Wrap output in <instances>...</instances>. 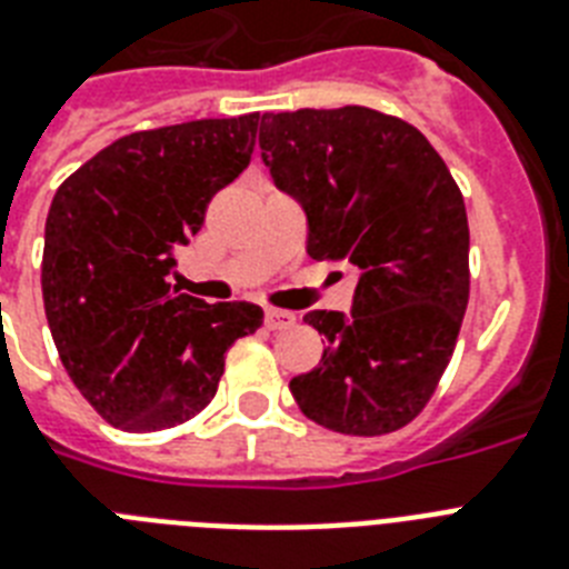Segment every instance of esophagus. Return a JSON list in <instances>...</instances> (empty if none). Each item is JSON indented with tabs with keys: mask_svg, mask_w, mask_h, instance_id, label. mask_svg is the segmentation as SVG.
<instances>
[{
	"mask_svg": "<svg viewBox=\"0 0 569 569\" xmlns=\"http://www.w3.org/2000/svg\"><path fill=\"white\" fill-rule=\"evenodd\" d=\"M295 312L289 310H266V325L271 330H286V328H295Z\"/></svg>",
	"mask_w": 569,
	"mask_h": 569,
	"instance_id": "obj_1",
	"label": "esophagus"
}]
</instances>
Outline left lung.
Segmentation results:
<instances>
[{
    "label": "left lung",
    "instance_id": "obj_1",
    "mask_svg": "<svg viewBox=\"0 0 569 569\" xmlns=\"http://www.w3.org/2000/svg\"><path fill=\"white\" fill-rule=\"evenodd\" d=\"M259 147L307 212V253L360 271L348 319L303 316L325 351L292 378L295 401L351 437L405 428L440 387L469 303L458 182L419 129L366 106L266 111Z\"/></svg>",
    "mask_w": 569,
    "mask_h": 569
}]
</instances>
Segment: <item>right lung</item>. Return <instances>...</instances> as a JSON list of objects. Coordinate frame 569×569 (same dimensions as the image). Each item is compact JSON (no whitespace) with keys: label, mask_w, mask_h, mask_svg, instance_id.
Returning <instances> with one entry per match:
<instances>
[{"label":"right lung","mask_w":569,"mask_h":569,"mask_svg":"<svg viewBox=\"0 0 569 569\" xmlns=\"http://www.w3.org/2000/svg\"><path fill=\"white\" fill-rule=\"evenodd\" d=\"M259 111L141 129L58 186L40 262L58 357L84 401L120 431L194 419L218 392L236 339L257 333V303L173 292V248L250 164Z\"/></svg>","instance_id":"add662e5"}]
</instances>
